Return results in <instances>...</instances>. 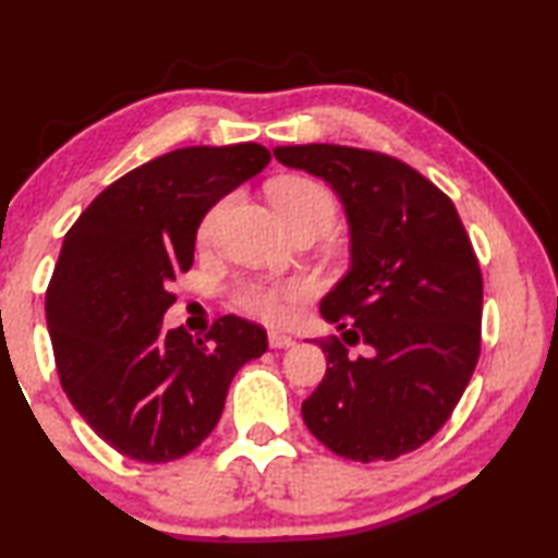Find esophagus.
Instances as JSON below:
<instances>
[{
    "instance_id": "1",
    "label": "esophagus",
    "mask_w": 558,
    "mask_h": 558,
    "mask_svg": "<svg viewBox=\"0 0 558 558\" xmlns=\"http://www.w3.org/2000/svg\"><path fill=\"white\" fill-rule=\"evenodd\" d=\"M269 345L274 348V350H287V348H292L294 345V340L289 338V335H284V332H269Z\"/></svg>"
}]
</instances>
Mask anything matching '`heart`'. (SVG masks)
<instances>
[{
	"label": "heart",
	"instance_id": "heart-1",
	"mask_svg": "<svg viewBox=\"0 0 558 558\" xmlns=\"http://www.w3.org/2000/svg\"><path fill=\"white\" fill-rule=\"evenodd\" d=\"M269 197L274 208L284 220L287 228L292 226H319L330 228L335 223V216H338V205H335V197L325 185H319L315 180L304 178H287L277 180L269 187ZM228 210V201H220L216 208L208 210V216L203 218L201 223V241L210 243L216 239L220 220H223ZM302 296L300 284H269V281H243V284L235 289V302H239L241 310H246L248 315H256L262 319H271V323H279L289 315V307Z\"/></svg>",
	"mask_w": 558,
	"mask_h": 558
}]
</instances>
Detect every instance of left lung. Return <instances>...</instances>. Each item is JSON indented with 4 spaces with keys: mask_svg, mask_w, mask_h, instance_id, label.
<instances>
[{
    "mask_svg": "<svg viewBox=\"0 0 558 558\" xmlns=\"http://www.w3.org/2000/svg\"><path fill=\"white\" fill-rule=\"evenodd\" d=\"M274 157L325 180L350 228L348 271L319 302L342 340L323 342L327 371L304 424L345 460L414 452L445 426L480 357L483 274L462 220L437 185L380 151L294 144Z\"/></svg>",
    "mask_w": 558,
    "mask_h": 558,
    "instance_id": "left-lung-1",
    "label": "left lung"
}]
</instances>
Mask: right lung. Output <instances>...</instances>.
Listing matches in <instances>:
<instances>
[{"label": "right lung", "mask_w": 558, "mask_h": 558, "mask_svg": "<svg viewBox=\"0 0 558 558\" xmlns=\"http://www.w3.org/2000/svg\"><path fill=\"white\" fill-rule=\"evenodd\" d=\"M269 159L254 142L167 151L111 182L65 233L45 294L58 376L90 429L129 460L193 452L241 365L266 353L264 327L235 315L205 338L162 319L205 213Z\"/></svg>", "instance_id": "obj_1"}]
</instances>
